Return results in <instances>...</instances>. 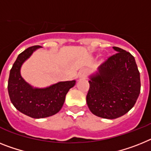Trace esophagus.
Wrapping results in <instances>:
<instances>
[{
	"label": "esophagus",
	"instance_id": "34e87169",
	"mask_svg": "<svg viewBox=\"0 0 151 151\" xmlns=\"http://www.w3.org/2000/svg\"><path fill=\"white\" fill-rule=\"evenodd\" d=\"M87 70L83 69V70H80L78 76H79L80 78H85L86 76H87Z\"/></svg>",
	"mask_w": 151,
	"mask_h": 151
}]
</instances>
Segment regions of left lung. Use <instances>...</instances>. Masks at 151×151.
Here are the masks:
<instances>
[{"mask_svg": "<svg viewBox=\"0 0 151 151\" xmlns=\"http://www.w3.org/2000/svg\"><path fill=\"white\" fill-rule=\"evenodd\" d=\"M116 52L90 76L87 104L102 118L124 115L136 103L140 92V72L134 56L117 47Z\"/></svg>", "mask_w": 151, "mask_h": 151, "instance_id": "left-lung-1", "label": "left lung"}]
</instances>
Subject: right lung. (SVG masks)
<instances>
[{
    "label": "right lung",
    "mask_w": 151,
    "mask_h": 151,
    "mask_svg": "<svg viewBox=\"0 0 151 151\" xmlns=\"http://www.w3.org/2000/svg\"><path fill=\"white\" fill-rule=\"evenodd\" d=\"M40 46L28 47L19 54L10 71L7 90L11 103L24 114L32 118H44L60 111L66 94L76 81H60L44 88L34 87L25 81L21 73L22 64Z\"/></svg>",
    "instance_id": "right-lung-1"
}]
</instances>
